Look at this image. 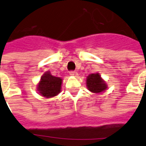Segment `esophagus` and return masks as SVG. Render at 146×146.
<instances>
[{"instance_id":"1","label":"esophagus","mask_w":146,"mask_h":146,"mask_svg":"<svg viewBox=\"0 0 146 146\" xmlns=\"http://www.w3.org/2000/svg\"><path fill=\"white\" fill-rule=\"evenodd\" d=\"M70 75L74 76H76L77 73L76 72V71H70Z\"/></svg>"}]
</instances>
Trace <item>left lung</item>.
<instances>
[{"label":"left lung","instance_id":"left-lung-1","mask_svg":"<svg viewBox=\"0 0 146 146\" xmlns=\"http://www.w3.org/2000/svg\"><path fill=\"white\" fill-rule=\"evenodd\" d=\"M86 85L88 90L93 93H100L107 88V85L98 73L90 74L86 79Z\"/></svg>","mask_w":146,"mask_h":146}]
</instances>
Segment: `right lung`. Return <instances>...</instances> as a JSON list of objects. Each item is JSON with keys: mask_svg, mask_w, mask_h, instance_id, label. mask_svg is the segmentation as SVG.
<instances>
[{"mask_svg": "<svg viewBox=\"0 0 146 146\" xmlns=\"http://www.w3.org/2000/svg\"><path fill=\"white\" fill-rule=\"evenodd\" d=\"M62 79L52 76L50 72L43 74L37 86V91L40 95L46 98H52L61 92Z\"/></svg>", "mask_w": 146, "mask_h": 146, "instance_id": "1", "label": "right lung"}]
</instances>
